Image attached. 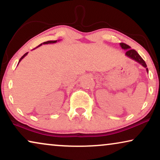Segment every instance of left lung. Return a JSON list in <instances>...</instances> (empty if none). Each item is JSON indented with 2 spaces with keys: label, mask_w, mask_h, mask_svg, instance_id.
Here are the masks:
<instances>
[{
  "label": "left lung",
  "mask_w": 160,
  "mask_h": 160,
  "mask_svg": "<svg viewBox=\"0 0 160 160\" xmlns=\"http://www.w3.org/2000/svg\"><path fill=\"white\" fill-rule=\"evenodd\" d=\"M120 46H121V48L126 51V53H125L126 57H128V58H131V59L134 60L135 62H138V64L142 65V66L143 67H145L146 69H147V72H148L147 64H146L144 60H143V58L141 57V56L139 55L138 53H137L136 51H135L134 49H131V48H130V47L128 46V45L124 43V42H120Z\"/></svg>",
  "instance_id": "left-lung-1"
}]
</instances>
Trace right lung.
<instances>
[{"label": "right lung", "mask_w": 160, "mask_h": 160, "mask_svg": "<svg viewBox=\"0 0 160 160\" xmlns=\"http://www.w3.org/2000/svg\"><path fill=\"white\" fill-rule=\"evenodd\" d=\"M57 42V40H48V41H46V42H42V43H41V44H40L39 45V46H38V47H39V46H42V44H50V43H55V42ZM38 47H37V48H38ZM35 49V48H34ZM28 52H27L26 53H24V54L23 55V56H22V58H20V59H19V63L20 62H21V61H22V58H24V57H26V56L27 55H28ZM19 63H18V64H19Z\"/></svg>", "instance_id": "add662e5"}]
</instances>
